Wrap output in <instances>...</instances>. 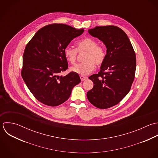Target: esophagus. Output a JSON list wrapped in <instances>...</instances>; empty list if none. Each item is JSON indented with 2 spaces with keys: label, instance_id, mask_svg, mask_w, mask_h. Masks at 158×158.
I'll list each match as a JSON object with an SVG mask.
<instances>
[{
  "label": "esophagus",
  "instance_id": "obj_1",
  "mask_svg": "<svg viewBox=\"0 0 158 158\" xmlns=\"http://www.w3.org/2000/svg\"><path fill=\"white\" fill-rule=\"evenodd\" d=\"M80 78H81V81H85V80H87V79H88V77H84V76H80Z\"/></svg>",
  "mask_w": 158,
  "mask_h": 158
}]
</instances>
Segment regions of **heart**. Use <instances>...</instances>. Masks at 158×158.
<instances>
[{"instance_id": "obj_1", "label": "heart", "mask_w": 158, "mask_h": 158, "mask_svg": "<svg viewBox=\"0 0 158 158\" xmlns=\"http://www.w3.org/2000/svg\"><path fill=\"white\" fill-rule=\"evenodd\" d=\"M77 50L67 47L64 50V57L72 64L77 60V51L87 52L84 57V62L78 64L70 68L72 72L81 75H87L95 69V64L101 65L106 57V52L104 47L98 45L97 41L90 37H86L77 42Z\"/></svg>"}]
</instances>
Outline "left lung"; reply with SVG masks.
Segmentation results:
<instances>
[{
    "instance_id": "8db88e82",
    "label": "left lung",
    "mask_w": 158,
    "mask_h": 158,
    "mask_svg": "<svg viewBox=\"0 0 158 158\" xmlns=\"http://www.w3.org/2000/svg\"><path fill=\"white\" fill-rule=\"evenodd\" d=\"M88 32L103 42L106 54L100 72L89 77L94 86L87 98L95 106L108 108L118 104L129 92L135 77V53L127 35L118 27L97 26Z\"/></svg>"
}]
</instances>
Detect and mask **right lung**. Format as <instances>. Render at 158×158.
I'll return each mask as SVG.
<instances>
[{
    "label": "right lung",
    "mask_w": 158,
    "mask_h": 158,
    "mask_svg": "<svg viewBox=\"0 0 158 158\" xmlns=\"http://www.w3.org/2000/svg\"><path fill=\"white\" fill-rule=\"evenodd\" d=\"M83 32V29L52 24L39 29L26 45L21 76L32 94L44 104L54 106L64 103L81 81L73 72L65 76L59 73L68 68L64 49Z\"/></svg>",
    "instance_id": "obj_1"
}]
</instances>
